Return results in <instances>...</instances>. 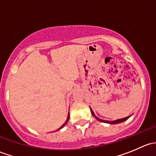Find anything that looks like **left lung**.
<instances>
[{
	"mask_svg": "<svg viewBox=\"0 0 156 156\" xmlns=\"http://www.w3.org/2000/svg\"><path fill=\"white\" fill-rule=\"evenodd\" d=\"M90 111H91V113H92L93 116H94V118H95L96 119H97L98 121H100V122H104V123H108V124H112V125H115V124H119V123H122V122H125V121L127 120V119H129V118L130 117L131 115L130 116H127L126 118H123V119H118V120H115V121H105V120H103V119H99L98 117H97V116L95 115V114H94V112H93L92 108H90Z\"/></svg>",
	"mask_w": 156,
	"mask_h": 156,
	"instance_id": "8db88e82",
	"label": "left lung"
}]
</instances>
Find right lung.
Instances as JSON below:
<instances>
[{"label": "right lung", "mask_w": 156, "mask_h": 156, "mask_svg": "<svg viewBox=\"0 0 156 156\" xmlns=\"http://www.w3.org/2000/svg\"><path fill=\"white\" fill-rule=\"evenodd\" d=\"M69 119V114H68V117H67V119H66V122H65V123H64V124H63V125H62V126H61L60 127H59V129H58V130H60V129H62V127H63L64 126H65V125H66V124H67V122H68Z\"/></svg>", "instance_id": "1"}]
</instances>
